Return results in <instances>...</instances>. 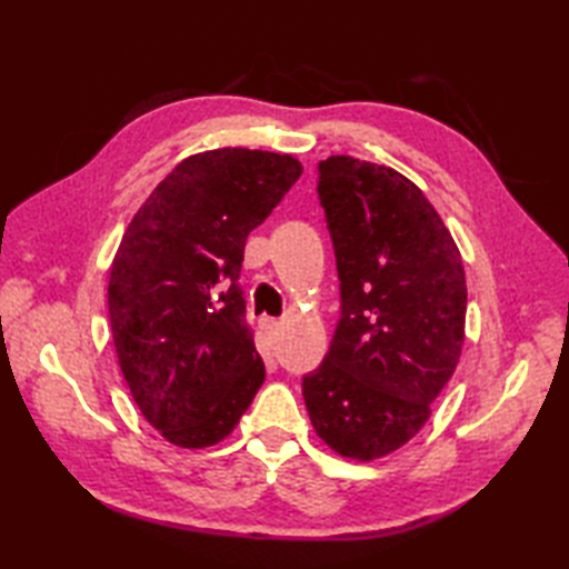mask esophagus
I'll return each instance as SVG.
<instances>
[{
  "label": "esophagus",
  "instance_id": "esophagus-1",
  "mask_svg": "<svg viewBox=\"0 0 569 569\" xmlns=\"http://www.w3.org/2000/svg\"><path fill=\"white\" fill-rule=\"evenodd\" d=\"M263 328H266V332H269L271 337H278V332H281V322L273 320V318H266L263 320Z\"/></svg>",
  "mask_w": 569,
  "mask_h": 569
}]
</instances>
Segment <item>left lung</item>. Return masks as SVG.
<instances>
[{"label": "left lung", "instance_id": "1", "mask_svg": "<svg viewBox=\"0 0 569 569\" xmlns=\"http://www.w3.org/2000/svg\"><path fill=\"white\" fill-rule=\"evenodd\" d=\"M318 192L342 320L303 379L306 408L332 452L373 462L416 438L455 373L467 316L462 253L422 190L389 166L330 156Z\"/></svg>", "mask_w": 569, "mask_h": 569}]
</instances>
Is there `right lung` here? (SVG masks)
Instances as JSON below:
<instances>
[{"label":"right lung","mask_w":569,"mask_h":569,"mask_svg":"<svg viewBox=\"0 0 569 569\" xmlns=\"http://www.w3.org/2000/svg\"><path fill=\"white\" fill-rule=\"evenodd\" d=\"M300 173L291 153H192L119 241L107 286L119 369L141 416L176 447L222 442L263 383L234 281L249 232Z\"/></svg>","instance_id":"right-lung-1"}]
</instances>
